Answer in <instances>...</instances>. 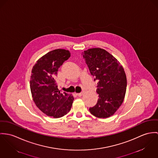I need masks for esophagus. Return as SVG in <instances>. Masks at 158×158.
<instances>
[{
  "label": "esophagus",
  "mask_w": 158,
  "mask_h": 158,
  "mask_svg": "<svg viewBox=\"0 0 158 158\" xmlns=\"http://www.w3.org/2000/svg\"><path fill=\"white\" fill-rule=\"evenodd\" d=\"M83 94H84V92H81V93H77V95L79 97H81V96H82L83 95Z\"/></svg>",
  "instance_id": "esophagus-1"
}]
</instances>
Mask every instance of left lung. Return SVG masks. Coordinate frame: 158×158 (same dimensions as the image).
<instances>
[{
    "instance_id": "obj_1",
    "label": "left lung",
    "mask_w": 158,
    "mask_h": 158,
    "mask_svg": "<svg viewBox=\"0 0 158 158\" xmlns=\"http://www.w3.org/2000/svg\"><path fill=\"white\" fill-rule=\"evenodd\" d=\"M89 71L97 80L98 102L89 108L98 118L113 116L122 105L127 87V77L123 66L104 49L93 48L82 52Z\"/></svg>"
}]
</instances>
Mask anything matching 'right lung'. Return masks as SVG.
Wrapping results in <instances>:
<instances>
[{
	"mask_svg": "<svg viewBox=\"0 0 158 158\" xmlns=\"http://www.w3.org/2000/svg\"><path fill=\"white\" fill-rule=\"evenodd\" d=\"M70 56L67 50H54L39 58L31 70L30 84L33 101L42 112L54 118L67 114L74 101L72 94L58 89L55 80L59 68Z\"/></svg>",
	"mask_w": 158,
	"mask_h": 158,
	"instance_id": "add662e5",
	"label": "right lung"
}]
</instances>
